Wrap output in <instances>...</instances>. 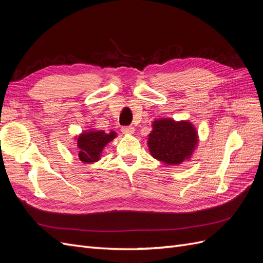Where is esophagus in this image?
Masks as SVG:
<instances>
[{"instance_id": "1", "label": "esophagus", "mask_w": 263, "mask_h": 263, "mask_svg": "<svg viewBox=\"0 0 263 263\" xmlns=\"http://www.w3.org/2000/svg\"><path fill=\"white\" fill-rule=\"evenodd\" d=\"M134 132H135V128L133 126H125L122 128V133L126 134V135H132V134H134Z\"/></svg>"}]
</instances>
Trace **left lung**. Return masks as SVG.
<instances>
[{"label": "left lung", "mask_w": 263, "mask_h": 263, "mask_svg": "<svg viewBox=\"0 0 263 263\" xmlns=\"http://www.w3.org/2000/svg\"><path fill=\"white\" fill-rule=\"evenodd\" d=\"M197 132L189 121L157 119L148 135L150 155L166 165H178L191 158L197 146Z\"/></svg>", "instance_id": "8db88e82"}]
</instances>
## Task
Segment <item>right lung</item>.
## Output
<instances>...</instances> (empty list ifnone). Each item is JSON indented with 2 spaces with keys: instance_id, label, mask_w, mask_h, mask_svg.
Wrapping results in <instances>:
<instances>
[{
  "instance_id": "add662e5",
  "label": "right lung",
  "mask_w": 263,
  "mask_h": 263,
  "mask_svg": "<svg viewBox=\"0 0 263 263\" xmlns=\"http://www.w3.org/2000/svg\"><path fill=\"white\" fill-rule=\"evenodd\" d=\"M117 136L116 133L110 130L89 129L80 134L77 138L79 148V159L84 163H93L100 160L103 149Z\"/></svg>"
}]
</instances>
